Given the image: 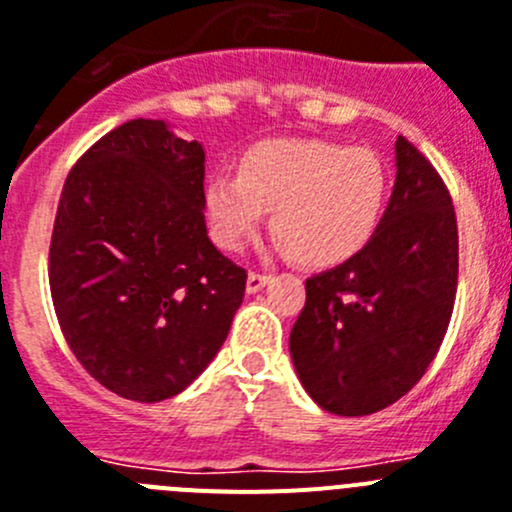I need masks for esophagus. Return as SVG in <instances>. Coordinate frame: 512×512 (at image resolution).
<instances>
[{
    "label": "esophagus",
    "instance_id": "34e87169",
    "mask_svg": "<svg viewBox=\"0 0 512 512\" xmlns=\"http://www.w3.org/2000/svg\"><path fill=\"white\" fill-rule=\"evenodd\" d=\"M268 281H270V275H268V273H257V270H252V273L247 275V291L257 293Z\"/></svg>",
    "mask_w": 512,
    "mask_h": 512
}]
</instances>
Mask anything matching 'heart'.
I'll return each mask as SVG.
<instances>
[{
    "label": "heart",
    "mask_w": 512,
    "mask_h": 512,
    "mask_svg": "<svg viewBox=\"0 0 512 512\" xmlns=\"http://www.w3.org/2000/svg\"><path fill=\"white\" fill-rule=\"evenodd\" d=\"M203 198L213 239L224 250H242L265 208H273L278 250L327 268L371 239L384 211L386 177L366 149L278 139L252 146L237 175H213Z\"/></svg>",
    "instance_id": "1"
}]
</instances>
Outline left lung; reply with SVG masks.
<instances>
[{
  "label": "left lung",
  "mask_w": 512,
  "mask_h": 512,
  "mask_svg": "<svg viewBox=\"0 0 512 512\" xmlns=\"http://www.w3.org/2000/svg\"><path fill=\"white\" fill-rule=\"evenodd\" d=\"M459 283L451 193L430 159L397 139V182L379 229L350 260L306 281L291 358L311 399L342 417L402 399L446 337Z\"/></svg>",
  "instance_id": "obj_1"
}]
</instances>
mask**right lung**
<instances>
[{"label": "right lung", "instance_id": "obj_1", "mask_svg": "<svg viewBox=\"0 0 512 512\" xmlns=\"http://www.w3.org/2000/svg\"><path fill=\"white\" fill-rule=\"evenodd\" d=\"M198 141L164 121H128L66 175L48 283L71 353L133 402L180 394L229 335L247 270L206 231Z\"/></svg>", "mask_w": 512, "mask_h": 512}]
</instances>
